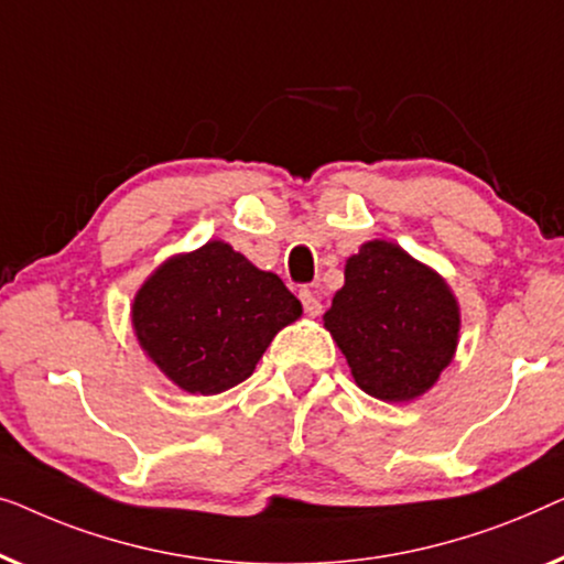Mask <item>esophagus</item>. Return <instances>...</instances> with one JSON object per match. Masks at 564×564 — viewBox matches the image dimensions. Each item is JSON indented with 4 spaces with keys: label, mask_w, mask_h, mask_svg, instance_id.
<instances>
[{
    "label": "esophagus",
    "mask_w": 564,
    "mask_h": 564,
    "mask_svg": "<svg viewBox=\"0 0 564 564\" xmlns=\"http://www.w3.org/2000/svg\"><path fill=\"white\" fill-rule=\"evenodd\" d=\"M299 299H301V304H304V312L308 316H319L322 314V301H319V296H316L312 289L301 291Z\"/></svg>",
    "instance_id": "34e87169"
}]
</instances>
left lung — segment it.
Segmentation results:
<instances>
[{
    "label": "left lung",
    "instance_id": "1",
    "mask_svg": "<svg viewBox=\"0 0 564 564\" xmlns=\"http://www.w3.org/2000/svg\"><path fill=\"white\" fill-rule=\"evenodd\" d=\"M365 393L414 401L437 383L459 343V304L447 281L388 240L362 242L322 316Z\"/></svg>",
    "mask_w": 564,
    "mask_h": 564
}]
</instances>
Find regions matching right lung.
Segmentation results:
<instances>
[{
	"instance_id": "right-lung-1",
	"label": "right lung",
	"mask_w": 564,
	"mask_h": 564,
	"mask_svg": "<svg viewBox=\"0 0 564 564\" xmlns=\"http://www.w3.org/2000/svg\"><path fill=\"white\" fill-rule=\"evenodd\" d=\"M130 316L142 352L171 383L214 395L252 376L273 337L301 316V301L232 245L209 240L163 260Z\"/></svg>"
}]
</instances>
